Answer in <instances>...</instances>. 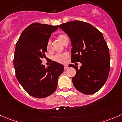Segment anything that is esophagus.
Listing matches in <instances>:
<instances>
[{
    "label": "esophagus",
    "instance_id": "obj_1",
    "mask_svg": "<svg viewBox=\"0 0 122 122\" xmlns=\"http://www.w3.org/2000/svg\"><path fill=\"white\" fill-rule=\"evenodd\" d=\"M64 69H67V68H68V65H65L64 66Z\"/></svg>",
    "mask_w": 122,
    "mask_h": 122
}]
</instances>
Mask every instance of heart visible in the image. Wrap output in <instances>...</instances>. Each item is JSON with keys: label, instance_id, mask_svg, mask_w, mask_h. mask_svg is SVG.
<instances>
[{"label": "heart", "instance_id": "1", "mask_svg": "<svg viewBox=\"0 0 122 122\" xmlns=\"http://www.w3.org/2000/svg\"><path fill=\"white\" fill-rule=\"evenodd\" d=\"M57 38L58 39L61 41L62 43H63L64 45L66 42V41H68V37H66V35H65L62 34V33H60L57 35ZM51 41L50 40L47 41L46 43V50L47 51H49L51 49ZM69 56L68 53H61V54H56V56H54L53 57V60H54L56 62H59V63H61V64H64L65 62H66V59Z\"/></svg>", "mask_w": 122, "mask_h": 122}]
</instances>
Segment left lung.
I'll list each match as a JSON object with an SVG mask.
<instances>
[{"label":"left lung","instance_id":"8db88e82","mask_svg":"<svg viewBox=\"0 0 122 122\" xmlns=\"http://www.w3.org/2000/svg\"><path fill=\"white\" fill-rule=\"evenodd\" d=\"M70 37L71 62H80V69L72 77L73 86L85 94H92L102 88L110 70L109 48L102 33L92 25L81 21H72L59 26Z\"/></svg>","mask_w":122,"mask_h":122}]
</instances>
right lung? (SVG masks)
<instances>
[{"instance_id": "1", "label": "right lung", "mask_w": 122, "mask_h": 122, "mask_svg": "<svg viewBox=\"0 0 122 122\" xmlns=\"http://www.w3.org/2000/svg\"><path fill=\"white\" fill-rule=\"evenodd\" d=\"M58 27L33 23L24 29L16 43L13 60L16 77L24 89L36 98H45L54 93L64 71L63 65L55 61L47 68L41 64V58H46L47 42Z\"/></svg>"}]
</instances>
